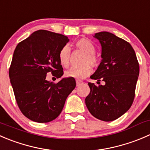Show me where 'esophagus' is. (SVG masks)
<instances>
[{"label": "esophagus", "instance_id": "esophagus-1", "mask_svg": "<svg viewBox=\"0 0 150 150\" xmlns=\"http://www.w3.org/2000/svg\"><path fill=\"white\" fill-rule=\"evenodd\" d=\"M83 83V82H81V81H76V85H77V86H80V85H81V84Z\"/></svg>", "mask_w": 150, "mask_h": 150}]
</instances>
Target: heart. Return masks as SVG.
I'll return each mask as SVG.
<instances>
[{"instance_id":"obj_1","label":"heart","mask_w":150,"mask_h":150,"mask_svg":"<svg viewBox=\"0 0 150 150\" xmlns=\"http://www.w3.org/2000/svg\"><path fill=\"white\" fill-rule=\"evenodd\" d=\"M75 47L82 52L84 55L80 61L81 65L74 67L65 72V76L67 78L81 80L90 75L91 69L90 67L95 68L99 64V59L95 56V47L94 45L86 39H81L75 42ZM70 59V48L68 46H64L59 53V60L60 64L64 67H67Z\"/></svg>"}]
</instances>
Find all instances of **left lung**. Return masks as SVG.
Segmentation results:
<instances>
[{"label":"left lung","mask_w":150,"mask_h":150,"mask_svg":"<svg viewBox=\"0 0 150 150\" xmlns=\"http://www.w3.org/2000/svg\"><path fill=\"white\" fill-rule=\"evenodd\" d=\"M94 37L101 45L102 60L90 78L105 84L97 86L88 83L90 93L85 103L95 118L114 121L133 104L139 64L134 50L125 40L107 31L95 33Z\"/></svg>","instance_id":"obj_1"}]
</instances>
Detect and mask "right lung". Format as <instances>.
I'll list each match as a JSON object with an SVG mask.
<instances>
[{"mask_svg": "<svg viewBox=\"0 0 150 150\" xmlns=\"http://www.w3.org/2000/svg\"><path fill=\"white\" fill-rule=\"evenodd\" d=\"M69 41L64 35L39 30L20 42L14 50L10 82L19 108L32 121L46 123L57 118L75 88L72 78L56 83L46 80L48 72L57 78L63 75L59 53Z\"/></svg>", "mask_w": 150, "mask_h": 150, "instance_id": "1", "label": "right lung"}]
</instances>
